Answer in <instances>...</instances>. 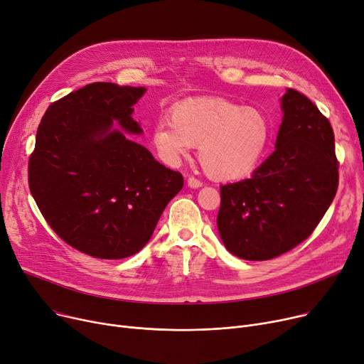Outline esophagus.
Returning <instances> with one entry per match:
<instances>
[{
    "label": "esophagus",
    "instance_id": "esophagus-1",
    "mask_svg": "<svg viewBox=\"0 0 364 364\" xmlns=\"http://www.w3.org/2000/svg\"><path fill=\"white\" fill-rule=\"evenodd\" d=\"M187 186L192 187V188H199V187H202V181L195 178V177H188L187 178Z\"/></svg>",
    "mask_w": 364,
    "mask_h": 364
}]
</instances>
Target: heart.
<instances>
[{
	"instance_id": "obj_1",
	"label": "heart",
	"mask_w": 364,
	"mask_h": 364,
	"mask_svg": "<svg viewBox=\"0 0 364 364\" xmlns=\"http://www.w3.org/2000/svg\"><path fill=\"white\" fill-rule=\"evenodd\" d=\"M272 139V122L257 107L225 99H195L177 105L171 121L153 129V144L168 164H177L192 147L199 162L217 181L239 180L258 166Z\"/></svg>"
}]
</instances>
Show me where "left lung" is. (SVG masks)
<instances>
[{"label": "left lung", "instance_id": "1", "mask_svg": "<svg viewBox=\"0 0 364 364\" xmlns=\"http://www.w3.org/2000/svg\"><path fill=\"white\" fill-rule=\"evenodd\" d=\"M276 150L251 176L220 186L217 217L233 255L265 261L307 239L331 206L339 181L329 119L302 92L286 88Z\"/></svg>", "mask_w": 364, "mask_h": 364}]
</instances>
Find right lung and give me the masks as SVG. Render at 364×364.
<instances>
[{
  "label": "right lung",
  "mask_w": 364,
  "mask_h": 364,
  "mask_svg": "<svg viewBox=\"0 0 364 364\" xmlns=\"http://www.w3.org/2000/svg\"><path fill=\"white\" fill-rule=\"evenodd\" d=\"M143 87L92 82L50 105L29 156L31 193L54 233L82 254L121 259L149 242L183 176L124 132Z\"/></svg>",
  "instance_id": "add662e5"
}]
</instances>
